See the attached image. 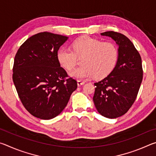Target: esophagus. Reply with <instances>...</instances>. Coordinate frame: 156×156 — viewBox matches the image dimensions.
<instances>
[{
  "mask_svg": "<svg viewBox=\"0 0 156 156\" xmlns=\"http://www.w3.org/2000/svg\"><path fill=\"white\" fill-rule=\"evenodd\" d=\"M84 84V82L83 81H81V80H78L77 81V84L78 87H80L82 85H83V84Z\"/></svg>",
  "mask_w": 156,
  "mask_h": 156,
  "instance_id": "34e87169",
  "label": "esophagus"
}]
</instances>
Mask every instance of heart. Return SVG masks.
<instances>
[{"label":"heart","mask_w":156,"mask_h":156,"mask_svg":"<svg viewBox=\"0 0 156 156\" xmlns=\"http://www.w3.org/2000/svg\"><path fill=\"white\" fill-rule=\"evenodd\" d=\"M73 49L62 47L57 52V58L60 65L67 70L74 67L77 56H84L83 65L76 68L69 73L71 77L79 80L91 78H104L112 72L118 58V50L113 43L105 42L89 36L76 40Z\"/></svg>","instance_id":"obj_1"}]
</instances>
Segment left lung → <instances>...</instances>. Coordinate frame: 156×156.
Here are the masks:
<instances>
[{
	"instance_id": "obj_1",
	"label": "left lung",
	"mask_w": 156,
	"mask_h": 156,
	"mask_svg": "<svg viewBox=\"0 0 156 156\" xmlns=\"http://www.w3.org/2000/svg\"><path fill=\"white\" fill-rule=\"evenodd\" d=\"M100 35L115 42L118 58L112 72L94 83L93 100L100 115L112 119L126 113L135 101L142 80V60L133 44L123 34L106 31Z\"/></svg>"
}]
</instances>
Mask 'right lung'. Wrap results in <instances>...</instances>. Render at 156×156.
<instances>
[{
	"mask_svg": "<svg viewBox=\"0 0 156 156\" xmlns=\"http://www.w3.org/2000/svg\"><path fill=\"white\" fill-rule=\"evenodd\" d=\"M68 37L41 32L29 38L18 49L13 67V81L18 96L31 115L52 119L61 113L77 88L57 58Z\"/></svg>",
	"mask_w": 156,
	"mask_h": 156,
	"instance_id": "right-lung-1",
	"label": "right lung"
}]
</instances>
